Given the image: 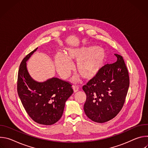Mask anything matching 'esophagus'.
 I'll list each match as a JSON object with an SVG mask.
<instances>
[{
    "mask_svg": "<svg viewBox=\"0 0 148 148\" xmlns=\"http://www.w3.org/2000/svg\"><path fill=\"white\" fill-rule=\"evenodd\" d=\"M73 90L74 92H76L78 91V87H77V86H73Z\"/></svg>",
    "mask_w": 148,
    "mask_h": 148,
    "instance_id": "esophagus-1",
    "label": "esophagus"
}]
</instances>
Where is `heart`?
Returning a JSON list of instances; mask_svg holds the SVG:
<instances>
[{"mask_svg": "<svg viewBox=\"0 0 148 148\" xmlns=\"http://www.w3.org/2000/svg\"><path fill=\"white\" fill-rule=\"evenodd\" d=\"M107 58V53L101 47H82L69 48L64 54L57 53L54 56V64L57 73L62 78H67L73 69V62L77 61V71L87 80L97 77L102 71ZM73 81H78L74 77Z\"/></svg>", "mask_w": 148, "mask_h": 148, "instance_id": "obj_1", "label": "heart"}]
</instances>
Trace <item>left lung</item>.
Returning a JSON list of instances; mask_svg holds the SVG:
<instances>
[{
  "label": "left lung",
  "instance_id": "8db88e82",
  "mask_svg": "<svg viewBox=\"0 0 148 148\" xmlns=\"http://www.w3.org/2000/svg\"><path fill=\"white\" fill-rule=\"evenodd\" d=\"M116 62L105 65L101 73L82 89L87 99L84 105L86 115L92 121L103 123L121 110L130 86V77L122 57L115 54Z\"/></svg>",
  "mask_w": 148,
  "mask_h": 148
}]
</instances>
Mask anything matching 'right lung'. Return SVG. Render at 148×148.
<instances>
[{"label":"right lung","mask_w":148,"mask_h":148,"mask_svg":"<svg viewBox=\"0 0 148 148\" xmlns=\"http://www.w3.org/2000/svg\"><path fill=\"white\" fill-rule=\"evenodd\" d=\"M38 47L27 54L21 62L18 72L17 92L30 117L45 125L56 123L62 116L65 103L73 94L71 85L53 77L44 82L32 78L27 68V61Z\"/></svg>","instance_id":"add662e5"}]
</instances>
